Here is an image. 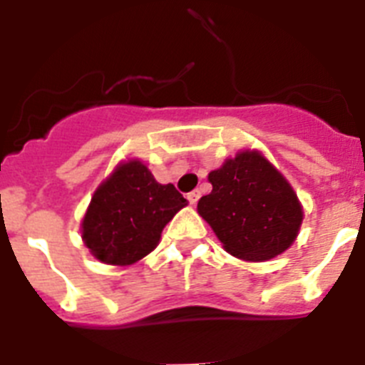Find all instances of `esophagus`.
<instances>
[{"label": "esophagus", "mask_w": 365, "mask_h": 365, "mask_svg": "<svg viewBox=\"0 0 365 365\" xmlns=\"http://www.w3.org/2000/svg\"><path fill=\"white\" fill-rule=\"evenodd\" d=\"M199 197H201V192H199V190H193V192H190L188 193L190 205H195V202L199 201Z\"/></svg>", "instance_id": "1"}]
</instances>
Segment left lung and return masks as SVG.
<instances>
[{
  "mask_svg": "<svg viewBox=\"0 0 365 365\" xmlns=\"http://www.w3.org/2000/svg\"><path fill=\"white\" fill-rule=\"evenodd\" d=\"M212 192L197 210L235 257L263 261L285 252L298 235L302 206L282 173L257 151H243L208 175Z\"/></svg>",
  "mask_w": 365,
  "mask_h": 365,
  "instance_id": "8db88e82",
  "label": "left lung"
}]
</instances>
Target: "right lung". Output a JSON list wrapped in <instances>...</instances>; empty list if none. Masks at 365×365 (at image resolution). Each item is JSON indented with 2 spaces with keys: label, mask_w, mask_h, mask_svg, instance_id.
Returning a JSON list of instances; mask_svg holds the SVG:
<instances>
[{
  "label": "right lung",
  "mask_w": 365,
  "mask_h": 365,
  "mask_svg": "<svg viewBox=\"0 0 365 365\" xmlns=\"http://www.w3.org/2000/svg\"><path fill=\"white\" fill-rule=\"evenodd\" d=\"M186 205L175 186L159 185L143 163L131 160L95 192L82 237L96 259L131 265L157 247L163 228Z\"/></svg>",
  "instance_id": "1"
}]
</instances>
